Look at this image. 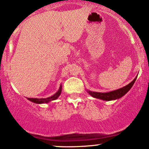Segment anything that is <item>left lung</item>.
<instances>
[{"label":"left lung","mask_w":149,"mask_h":149,"mask_svg":"<svg viewBox=\"0 0 149 149\" xmlns=\"http://www.w3.org/2000/svg\"><path fill=\"white\" fill-rule=\"evenodd\" d=\"M136 79V77L134 78L130 83L123 87L122 88H120L118 90H114L109 92H105V93H102V92H92L88 91V92L91 95L92 97H95V98L100 99V100H105V101H111V100H115L121 98L123 96H124L127 92L130 90L132 85H134L135 80Z\"/></svg>","instance_id":"8db88e82"}]
</instances>
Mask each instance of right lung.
<instances>
[{"instance_id":"1","label":"right lung","mask_w":149,"mask_h":149,"mask_svg":"<svg viewBox=\"0 0 149 149\" xmlns=\"http://www.w3.org/2000/svg\"><path fill=\"white\" fill-rule=\"evenodd\" d=\"M61 85H60V88H59V90L54 94L52 96L47 97V98H42V99H38V98H28L29 100H30L31 102H33L36 104H45V103H48V102H51V101L57 100L58 97H59V95H61Z\"/></svg>"}]
</instances>
